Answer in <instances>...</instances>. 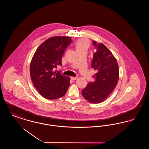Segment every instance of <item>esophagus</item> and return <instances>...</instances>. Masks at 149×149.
Segmentation results:
<instances>
[{"instance_id": "34e87169", "label": "esophagus", "mask_w": 149, "mask_h": 149, "mask_svg": "<svg viewBox=\"0 0 149 149\" xmlns=\"http://www.w3.org/2000/svg\"><path fill=\"white\" fill-rule=\"evenodd\" d=\"M70 79H71L72 80H77L78 79V77H71Z\"/></svg>"}]
</instances>
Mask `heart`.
<instances>
[{"instance_id": "1", "label": "heart", "mask_w": 149, "mask_h": 149, "mask_svg": "<svg viewBox=\"0 0 149 149\" xmlns=\"http://www.w3.org/2000/svg\"><path fill=\"white\" fill-rule=\"evenodd\" d=\"M90 46V42L89 41L84 38L80 39L75 44V47L77 51L78 50H86Z\"/></svg>"}]
</instances>
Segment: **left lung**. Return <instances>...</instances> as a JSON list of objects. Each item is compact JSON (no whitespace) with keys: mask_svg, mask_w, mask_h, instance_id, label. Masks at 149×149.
<instances>
[{"mask_svg":"<svg viewBox=\"0 0 149 149\" xmlns=\"http://www.w3.org/2000/svg\"><path fill=\"white\" fill-rule=\"evenodd\" d=\"M96 52L93 54L92 68L97 71L94 81L89 82L81 91L83 97L93 103L106 99L116 86L119 79L117 61L112 52L103 43L93 41Z\"/></svg>","mask_w":149,"mask_h":149,"instance_id":"1","label":"left lung"}]
</instances>
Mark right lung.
Segmentation results:
<instances>
[{"mask_svg":"<svg viewBox=\"0 0 149 149\" xmlns=\"http://www.w3.org/2000/svg\"><path fill=\"white\" fill-rule=\"evenodd\" d=\"M71 37L55 36L46 40L38 47L30 64V75L36 89L43 97L55 99L62 97L70 85V78L55 71L61 66V59Z\"/></svg>","mask_w":149,"mask_h":149,"instance_id":"add662e5","label":"right lung"}]
</instances>
